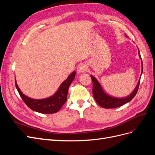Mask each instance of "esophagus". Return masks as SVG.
Instances as JSON below:
<instances>
[{"label": "esophagus", "instance_id": "34e87169", "mask_svg": "<svg viewBox=\"0 0 155 155\" xmlns=\"http://www.w3.org/2000/svg\"><path fill=\"white\" fill-rule=\"evenodd\" d=\"M87 70V66L85 64H79L77 68V72L78 74H81L85 72Z\"/></svg>", "mask_w": 155, "mask_h": 155}]
</instances>
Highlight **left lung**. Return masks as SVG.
I'll use <instances>...</instances> for the list:
<instances>
[{
  "mask_svg": "<svg viewBox=\"0 0 155 155\" xmlns=\"http://www.w3.org/2000/svg\"><path fill=\"white\" fill-rule=\"evenodd\" d=\"M138 55L140 59H142L141 55L140 54V51L138 50ZM143 72V64L142 61V74ZM92 78V81L93 83V88H92V93L94 98L97 102V104L100 107L105 108V109H113V108L119 107L121 105L126 104L127 103H129L130 101L132 100L133 98L137 94L138 87L140 85V78L137 83V86L133 92H131L129 95L124 97H116L112 96H110L107 94L104 88H102L101 84L98 81L97 79L93 76L92 75H91Z\"/></svg>",
  "mask_w": 155,
  "mask_h": 155,
  "instance_id": "8db88e82",
  "label": "left lung"
}]
</instances>
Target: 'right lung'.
<instances>
[{
  "instance_id": "right-lung-1",
  "label": "right lung",
  "mask_w": 155,
  "mask_h": 155,
  "mask_svg": "<svg viewBox=\"0 0 155 155\" xmlns=\"http://www.w3.org/2000/svg\"><path fill=\"white\" fill-rule=\"evenodd\" d=\"M76 76V72L70 74L68 78L61 84L54 94L44 99H33L25 95L18 88L15 80L17 90L26 105L34 111L42 114H53L58 112L67 100L69 86Z\"/></svg>"
}]
</instances>
